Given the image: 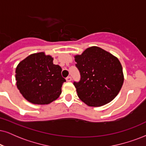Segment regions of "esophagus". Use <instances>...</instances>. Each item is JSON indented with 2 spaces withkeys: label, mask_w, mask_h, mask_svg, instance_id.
Returning a JSON list of instances; mask_svg holds the SVG:
<instances>
[{
  "label": "esophagus",
  "mask_w": 146,
  "mask_h": 146,
  "mask_svg": "<svg viewBox=\"0 0 146 146\" xmlns=\"http://www.w3.org/2000/svg\"><path fill=\"white\" fill-rule=\"evenodd\" d=\"M66 80H67V82H71V80H72V77H71V76L67 77V78H66Z\"/></svg>",
  "instance_id": "34e87169"
}]
</instances>
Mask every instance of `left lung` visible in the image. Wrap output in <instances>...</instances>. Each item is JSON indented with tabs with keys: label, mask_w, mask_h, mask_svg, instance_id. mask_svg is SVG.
<instances>
[{
	"label": "left lung",
	"mask_w": 146,
	"mask_h": 146,
	"mask_svg": "<svg viewBox=\"0 0 146 146\" xmlns=\"http://www.w3.org/2000/svg\"><path fill=\"white\" fill-rule=\"evenodd\" d=\"M75 60L81 78L73 85L81 100L90 106H101L117 96L124 82L122 65L117 57L92 46L75 56Z\"/></svg>",
	"instance_id": "1"
}]
</instances>
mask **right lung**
Instances as JSON below:
<instances>
[{
    "mask_svg": "<svg viewBox=\"0 0 146 146\" xmlns=\"http://www.w3.org/2000/svg\"><path fill=\"white\" fill-rule=\"evenodd\" d=\"M62 69L53 64V58L44 52L29 55L16 68V85L22 96L35 104H48L61 94L65 79Z\"/></svg>",
    "mask_w": 146,
    "mask_h": 146,
    "instance_id": "obj_1",
    "label": "right lung"
}]
</instances>
